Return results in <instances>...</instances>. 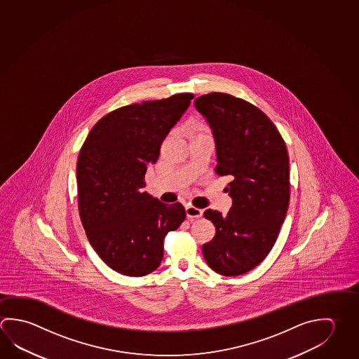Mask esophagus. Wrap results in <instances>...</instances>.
I'll return each instance as SVG.
<instances>
[{"instance_id":"esophagus-1","label":"esophagus","mask_w":359,"mask_h":359,"mask_svg":"<svg viewBox=\"0 0 359 359\" xmlns=\"http://www.w3.org/2000/svg\"><path fill=\"white\" fill-rule=\"evenodd\" d=\"M185 212H187L188 218H201L203 215V210L199 208L193 207V205H188L185 208Z\"/></svg>"}]
</instances>
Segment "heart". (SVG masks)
<instances>
[{
    "label": "heart",
    "instance_id": "heart-1",
    "mask_svg": "<svg viewBox=\"0 0 359 359\" xmlns=\"http://www.w3.org/2000/svg\"><path fill=\"white\" fill-rule=\"evenodd\" d=\"M188 133L191 136H194V135H198V133H209V131H208V127L201 121H193L189 125Z\"/></svg>",
    "mask_w": 359,
    "mask_h": 359
}]
</instances>
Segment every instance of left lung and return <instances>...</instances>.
<instances>
[{"label": "left lung", "mask_w": 359, "mask_h": 359, "mask_svg": "<svg viewBox=\"0 0 359 359\" xmlns=\"http://www.w3.org/2000/svg\"><path fill=\"white\" fill-rule=\"evenodd\" d=\"M195 107L212 126L215 172L231 177L226 190L233 201L226 214L204 212L215 236L201 251L217 273L238 276L261 264L276 242L289 208V154L272 121L250 102L213 92L198 97Z\"/></svg>", "instance_id": "8db88e82"}]
</instances>
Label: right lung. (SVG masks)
<instances>
[{"label":"right lung","instance_id":"1","mask_svg":"<svg viewBox=\"0 0 359 359\" xmlns=\"http://www.w3.org/2000/svg\"><path fill=\"white\" fill-rule=\"evenodd\" d=\"M193 93L117 108L95 123L76 163L78 209L89 243L102 261L126 276L156 270L165 236L187 214L180 203L165 204L145 188L171 127L187 111Z\"/></svg>","mask_w":359,"mask_h":359}]
</instances>
